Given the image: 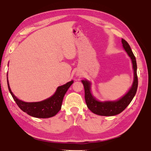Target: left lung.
Masks as SVG:
<instances>
[{
  "instance_id": "1",
  "label": "left lung",
  "mask_w": 151,
  "mask_h": 151,
  "mask_svg": "<svg viewBox=\"0 0 151 151\" xmlns=\"http://www.w3.org/2000/svg\"><path fill=\"white\" fill-rule=\"evenodd\" d=\"M122 44L127 54L131 57L134 69V81L132 87L129 91L122 97L120 100L114 102H99L96 101L92 95L91 93V83L87 81H82L85 88V98L88 108L93 113L101 116H114L121 113L127 108L131 103L132 99L134 98L137 93L138 87V77H137V65L136 58L132 52L130 45L126 40L122 39Z\"/></svg>"
}]
</instances>
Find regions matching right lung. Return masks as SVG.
Masks as SVG:
<instances>
[{
	"mask_svg": "<svg viewBox=\"0 0 151 151\" xmlns=\"http://www.w3.org/2000/svg\"><path fill=\"white\" fill-rule=\"evenodd\" d=\"M7 83H8L9 90L12 98L22 111L36 118L46 119L54 116L60 111L63 97L68 88L73 83V81H71L65 85L58 86L54 95L45 101L37 102V103H25L18 99L12 93L9 86V81H7Z\"/></svg>",
	"mask_w": 151,
	"mask_h": 151,
	"instance_id": "1",
	"label": "right lung"
}]
</instances>
